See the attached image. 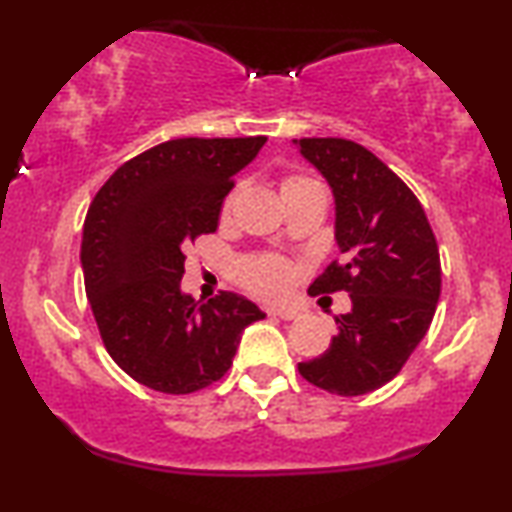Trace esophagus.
<instances>
[{
    "label": "esophagus",
    "mask_w": 512,
    "mask_h": 512,
    "mask_svg": "<svg viewBox=\"0 0 512 512\" xmlns=\"http://www.w3.org/2000/svg\"><path fill=\"white\" fill-rule=\"evenodd\" d=\"M268 314H270V317H279L284 321H291V319L298 317V310H293V307H282V310H270Z\"/></svg>",
    "instance_id": "obj_1"
}]
</instances>
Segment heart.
<instances>
[{
    "instance_id": "heart-1",
    "label": "heart",
    "mask_w": 512,
    "mask_h": 512,
    "mask_svg": "<svg viewBox=\"0 0 512 512\" xmlns=\"http://www.w3.org/2000/svg\"><path fill=\"white\" fill-rule=\"evenodd\" d=\"M303 181L307 179L296 177V174H293V177H286L282 181V193L300 186ZM230 202H233V195H230L226 207H230ZM240 279L249 291H254L263 298L277 300V298H284L286 293L291 291L296 272H293V265L286 261V258L275 256V254H263V256H251L247 261H242Z\"/></svg>"
}]
</instances>
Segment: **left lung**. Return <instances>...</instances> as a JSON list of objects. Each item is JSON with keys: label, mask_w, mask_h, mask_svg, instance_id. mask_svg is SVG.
Segmentation results:
<instances>
[{"label": "left lung", "mask_w": 512, "mask_h": 512, "mask_svg": "<svg viewBox=\"0 0 512 512\" xmlns=\"http://www.w3.org/2000/svg\"><path fill=\"white\" fill-rule=\"evenodd\" d=\"M296 144L333 188L342 251L310 293L352 298L326 352L298 363V373L328 394L361 396L394 380L429 331L440 298L438 242L417 195L366 146L340 137Z\"/></svg>", "instance_id": "left-lung-1"}]
</instances>
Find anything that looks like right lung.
Here are the masks:
<instances>
[{
	"instance_id": "add662e5",
	"label": "right lung",
	"mask_w": 512,
	"mask_h": 512,
	"mask_svg": "<svg viewBox=\"0 0 512 512\" xmlns=\"http://www.w3.org/2000/svg\"><path fill=\"white\" fill-rule=\"evenodd\" d=\"M265 137H181L130 158L90 202L81 265L100 338L118 368L160 394L219 382L242 331L265 314L221 291L198 305L181 293L184 249L219 226L235 174Z\"/></svg>"
}]
</instances>
